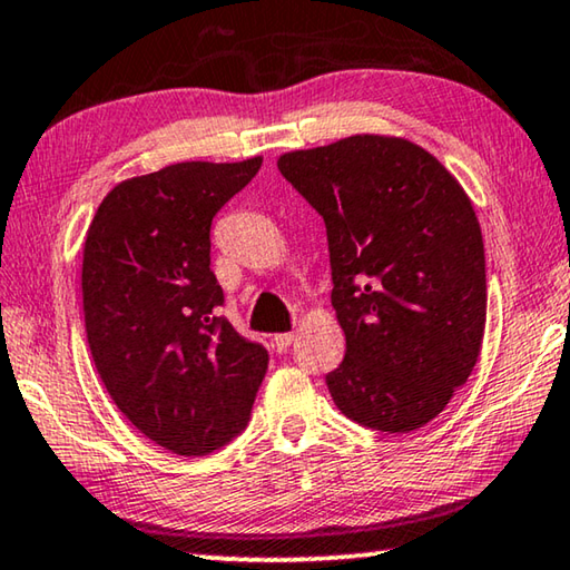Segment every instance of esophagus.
Masks as SVG:
<instances>
[{
	"label": "esophagus",
	"instance_id": "1",
	"mask_svg": "<svg viewBox=\"0 0 570 570\" xmlns=\"http://www.w3.org/2000/svg\"><path fill=\"white\" fill-rule=\"evenodd\" d=\"M294 342V334L292 332H282V334H274V346L276 352H286L288 346Z\"/></svg>",
	"mask_w": 570,
	"mask_h": 570
}]
</instances>
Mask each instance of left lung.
Returning <instances> with one entry per match:
<instances>
[{
  "instance_id": "8db88e82",
  "label": "left lung",
  "mask_w": 570,
  "mask_h": 570,
  "mask_svg": "<svg viewBox=\"0 0 570 570\" xmlns=\"http://www.w3.org/2000/svg\"><path fill=\"white\" fill-rule=\"evenodd\" d=\"M278 170L326 226L346 340L326 374L336 407L380 432L435 420L485 334V248L468 193L435 156L387 135L284 153Z\"/></svg>"
}]
</instances>
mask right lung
Listing matches in <instances>:
<instances>
[{
  "label": "right lung",
  "instance_id": "1",
  "mask_svg": "<svg viewBox=\"0 0 570 570\" xmlns=\"http://www.w3.org/2000/svg\"><path fill=\"white\" fill-rule=\"evenodd\" d=\"M188 160L122 180L95 214L82 308L105 390L142 435L206 455L246 428L268 366L262 344L216 316L210 224L262 168Z\"/></svg>",
  "mask_w": 570,
  "mask_h": 570
}]
</instances>
